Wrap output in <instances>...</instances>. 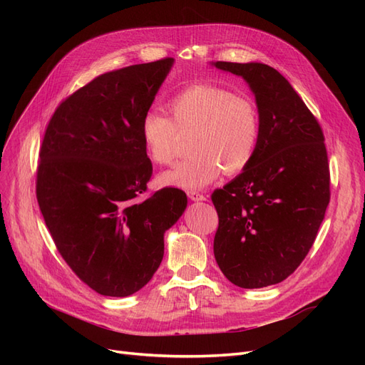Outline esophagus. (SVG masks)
Returning <instances> with one entry per match:
<instances>
[{"label":"esophagus","instance_id":"1","mask_svg":"<svg viewBox=\"0 0 365 365\" xmlns=\"http://www.w3.org/2000/svg\"><path fill=\"white\" fill-rule=\"evenodd\" d=\"M187 195H189V197L192 201H205L207 196L201 192H196V190H189L187 192Z\"/></svg>","mask_w":365,"mask_h":365}]
</instances>
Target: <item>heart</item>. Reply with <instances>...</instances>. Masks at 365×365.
<instances>
[{
  "label": "heart",
  "mask_w": 365,
  "mask_h": 365,
  "mask_svg": "<svg viewBox=\"0 0 365 365\" xmlns=\"http://www.w3.org/2000/svg\"><path fill=\"white\" fill-rule=\"evenodd\" d=\"M170 117L148 111L140 132L149 160L170 165L178 155L181 137H190L192 157L161 181L182 189H201L220 172L228 175L247 169L260 141V113L248 96H237L213 83H195L176 93L168 102Z\"/></svg>",
  "instance_id": "1"
}]
</instances>
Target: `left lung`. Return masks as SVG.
<instances>
[{"label": "left lung", "mask_w": 365, "mask_h": 365, "mask_svg": "<svg viewBox=\"0 0 365 365\" xmlns=\"http://www.w3.org/2000/svg\"><path fill=\"white\" fill-rule=\"evenodd\" d=\"M256 96L260 141L252 161L212 193L219 217L215 259L245 289L280 283L314 245L330 201V172L318 120L284 77L264 63L217 61Z\"/></svg>", "instance_id": "obj_1"}]
</instances>
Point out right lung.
Here are the masks:
<instances>
[{"mask_svg": "<svg viewBox=\"0 0 365 365\" xmlns=\"http://www.w3.org/2000/svg\"><path fill=\"white\" fill-rule=\"evenodd\" d=\"M173 63L97 76L59 103L36 169V197L62 259L101 295L128 297L158 269L164 231L187 207L175 187L146 195L152 163L140 125Z\"/></svg>", "mask_w": 365, "mask_h": 365, "instance_id": "1", "label": "right lung"}]
</instances>
